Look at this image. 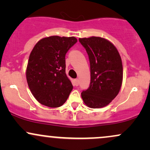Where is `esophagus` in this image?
I'll return each mask as SVG.
<instances>
[{"label": "esophagus", "mask_w": 150, "mask_h": 150, "mask_svg": "<svg viewBox=\"0 0 150 150\" xmlns=\"http://www.w3.org/2000/svg\"><path fill=\"white\" fill-rule=\"evenodd\" d=\"M75 86H78L79 85V80L78 79H75Z\"/></svg>", "instance_id": "1"}]
</instances>
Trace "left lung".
Instances as JSON below:
<instances>
[{
    "label": "left lung",
    "instance_id": "left-lung-1",
    "mask_svg": "<svg viewBox=\"0 0 150 150\" xmlns=\"http://www.w3.org/2000/svg\"><path fill=\"white\" fill-rule=\"evenodd\" d=\"M90 63L91 80L87 90L81 93L89 108L107 106L118 95L123 82V65L118 50L104 38H80Z\"/></svg>",
    "mask_w": 150,
    "mask_h": 150
}]
</instances>
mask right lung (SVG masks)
Segmentation results:
<instances>
[{
	"mask_svg": "<svg viewBox=\"0 0 150 150\" xmlns=\"http://www.w3.org/2000/svg\"><path fill=\"white\" fill-rule=\"evenodd\" d=\"M77 42L74 37L51 36L39 40L32 49L26 70L29 87L40 104L59 107L73 87L65 73V54Z\"/></svg>",
	"mask_w": 150,
	"mask_h": 150,
	"instance_id": "right-lung-1",
	"label": "right lung"
}]
</instances>
